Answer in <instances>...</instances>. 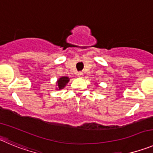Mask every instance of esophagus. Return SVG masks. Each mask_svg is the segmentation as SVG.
Here are the masks:
<instances>
[{
    "instance_id": "obj_1",
    "label": "esophagus",
    "mask_w": 153,
    "mask_h": 153,
    "mask_svg": "<svg viewBox=\"0 0 153 153\" xmlns=\"http://www.w3.org/2000/svg\"><path fill=\"white\" fill-rule=\"evenodd\" d=\"M82 75H83V73L82 72H78L77 73V76H79V77H82Z\"/></svg>"
}]
</instances>
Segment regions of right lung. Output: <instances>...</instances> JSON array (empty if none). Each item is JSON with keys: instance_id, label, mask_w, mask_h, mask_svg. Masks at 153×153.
<instances>
[{"instance_id": "obj_1", "label": "right lung", "mask_w": 153, "mask_h": 153, "mask_svg": "<svg viewBox=\"0 0 153 153\" xmlns=\"http://www.w3.org/2000/svg\"><path fill=\"white\" fill-rule=\"evenodd\" d=\"M70 79L69 77L67 76H61V78L57 79V89H62L65 87V86L67 85V83H68Z\"/></svg>"}]
</instances>
